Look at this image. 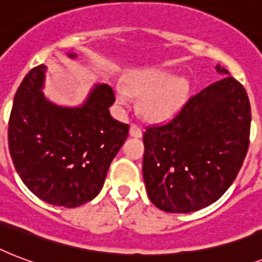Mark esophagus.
Here are the masks:
<instances>
[{
    "label": "esophagus",
    "mask_w": 262,
    "mask_h": 262,
    "mask_svg": "<svg viewBox=\"0 0 262 262\" xmlns=\"http://www.w3.org/2000/svg\"><path fill=\"white\" fill-rule=\"evenodd\" d=\"M129 135L134 138H141L142 137L141 127L137 124H131V127H129Z\"/></svg>",
    "instance_id": "34e87169"
}]
</instances>
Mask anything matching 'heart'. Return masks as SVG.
<instances>
[{"label":"heart","mask_w":262,"mask_h":262,"mask_svg":"<svg viewBox=\"0 0 262 262\" xmlns=\"http://www.w3.org/2000/svg\"><path fill=\"white\" fill-rule=\"evenodd\" d=\"M188 83L183 78H172L164 70H141L127 79V87L117 84L116 97L121 105H128L131 94L141 97L139 111L146 119L165 120L173 116L187 98Z\"/></svg>","instance_id":"heart-1"}]
</instances>
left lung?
<instances>
[{
    "instance_id": "1",
    "label": "left lung",
    "mask_w": 262,
    "mask_h": 262,
    "mask_svg": "<svg viewBox=\"0 0 262 262\" xmlns=\"http://www.w3.org/2000/svg\"><path fill=\"white\" fill-rule=\"evenodd\" d=\"M223 79L192 95L179 112L143 133V179L150 201L168 213L213 204L242 168L251 111L245 87L217 66Z\"/></svg>"
}]
</instances>
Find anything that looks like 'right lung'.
<instances>
[{"instance_id":"right-lung-1","label":"right lung","mask_w":262,"mask_h":262,"mask_svg":"<svg viewBox=\"0 0 262 262\" xmlns=\"http://www.w3.org/2000/svg\"><path fill=\"white\" fill-rule=\"evenodd\" d=\"M45 71L43 64L32 68L16 91L9 153L30 191L54 206L76 208L98 195L129 125L111 116L115 93L108 84H97L79 108L48 101L40 91Z\"/></svg>"}]
</instances>
